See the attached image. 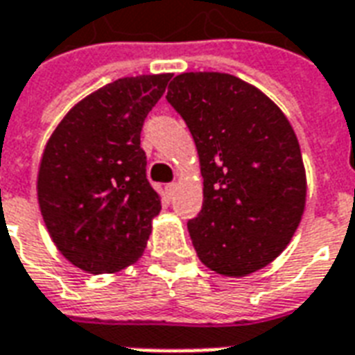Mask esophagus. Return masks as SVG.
Here are the masks:
<instances>
[{
    "instance_id": "34e87169",
    "label": "esophagus",
    "mask_w": 355,
    "mask_h": 355,
    "mask_svg": "<svg viewBox=\"0 0 355 355\" xmlns=\"http://www.w3.org/2000/svg\"><path fill=\"white\" fill-rule=\"evenodd\" d=\"M175 191H177V184L171 182V184H166V195L171 199L173 195H175Z\"/></svg>"
}]
</instances>
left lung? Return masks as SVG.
Here are the masks:
<instances>
[{
	"label": "left lung",
	"mask_w": 355,
	"mask_h": 355,
	"mask_svg": "<svg viewBox=\"0 0 355 355\" xmlns=\"http://www.w3.org/2000/svg\"><path fill=\"white\" fill-rule=\"evenodd\" d=\"M166 97L193 136L205 178L202 210L188 221L197 256L223 276L263 269L291 241L306 206L291 123L256 86L219 71L177 75Z\"/></svg>",
	"instance_id": "8db88e82"
}]
</instances>
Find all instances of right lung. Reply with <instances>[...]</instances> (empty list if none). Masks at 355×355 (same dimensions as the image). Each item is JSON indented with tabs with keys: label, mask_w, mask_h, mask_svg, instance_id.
I'll list each match as a JSON object with an SVG mask.
<instances>
[{
	"label": "right lung",
	"mask_w": 355,
	"mask_h": 355,
	"mask_svg": "<svg viewBox=\"0 0 355 355\" xmlns=\"http://www.w3.org/2000/svg\"><path fill=\"white\" fill-rule=\"evenodd\" d=\"M171 73L123 77L80 99L42 155L36 193L53 243L75 267L118 272L144 254L162 210L141 127Z\"/></svg>",
	"instance_id": "1"
}]
</instances>
